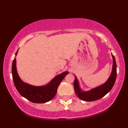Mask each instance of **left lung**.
<instances>
[{"label":"left lung","mask_w":128,"mask_h":128,"mask_svg":"<svg viewBox=\"0 0 128 128\" xmlns=\"http://www.w3.org/2000/svg\"><path fill=\"white\" fill-rule=\"evenodd\" d=\"M113 58L112 70L109 78L102 85L92 89L88 92H83L80 89L78 80L75 76L74 81V88L78 97L82 100L85 101H93L101 98L110 92L114 85L116 78V64L115 57L112 54Z\"/></svg>","instance_id":"obj_1"}]
</instances>
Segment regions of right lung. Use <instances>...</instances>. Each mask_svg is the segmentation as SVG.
<instances>
[{
  "instance_id": "1",
  "label": "right lung",
  "mask_w": 128,
  "mask_h": 128,
  "mask_svg": "<svg viewBox=\"0 0 128 128\" xmlns=\"http://www.w3.org/2000/svg\"><path fill=\"white\" fill-rule=\"evenodd\" d=\"M17 51L16 53L17 55ZM12 76L16 88L20 95L34 103H45L55 97L58 87L69 72H64L54 78L50 83L44 86H34L24 83L18 76L16 69V60L14 59L12 64Z\"/></svg>"
}]
</instances>
